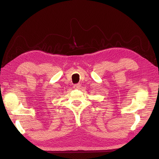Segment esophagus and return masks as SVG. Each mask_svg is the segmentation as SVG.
<instances>
[{
  "instance_id": "obj_1",
  "label": "esophagus",
  "mask_w": 159,
  "mask_h": 159,
  "mask_svg": "<svg viewBox=\"0 0 159 159\" xmlns=\"http://www.w3.org/2000/svg\"><path fill=\"white\" fill-rule=\"evenodd\" d=\"M80 87H81V84H75L74 85V89H79Z\"/></svg>"
}]
</instances>
